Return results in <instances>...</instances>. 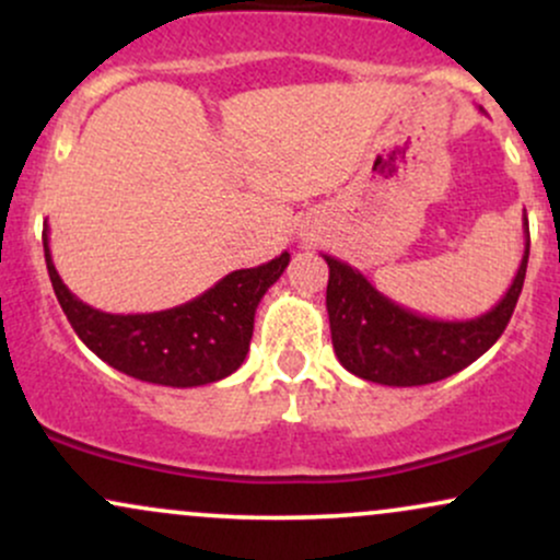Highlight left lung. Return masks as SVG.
<instances>
[{
  "label": "left lung",
  "instance_id": "8db88e82",
  "mask_svg": "<svg viewBox=\"0 0 560 560\" xmlns=\"http://www.w3.org/2000/svg\"><path fill=\"white\" fill-rule=\"evenodd\" d=\"M524 258L503 300L485 316L468 320L427 318L384 298L361 271L324 255L329 262L326 311L331 345L339 363L365 382L387 387H421L440 382L479 355H485L505 331L522 294L529 260V223L524 215Z\"/></svg>",
  "mask_w": 560,
  "mask_h": 560
}]
</instances>
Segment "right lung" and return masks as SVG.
Here are the masks:
<instances>
[{
    "mask_svg": "<svg viewBox=\"0 0 560 560\" xmlns=\"http://www.w3.org/2000/svg\"><path fill=\"white\" fill-rule=\"evenodd\" d=\"M44 260L73 331L96 358L139 382L163 387H199L234 374L253 339L262 294L289 266V253L258 268L223 276L199 298L158 313H102L62 284L44 223Z\"/></svg>",
    "mask_w": 560,
    "mask_h": 560,
    "instance_id": "1",
    "label": "right lung"
}]
</instances>
